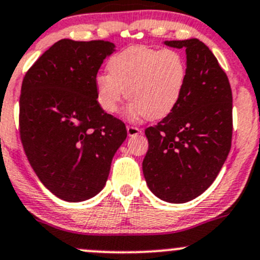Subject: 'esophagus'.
Listing matches in <instances>:
<instances>
[{
  "label": "esophagus",
  "instance_id": "obj_1",
  "mask_svg": "<svg viewBox=\"0 0 260 260\" xmlns=\"http://www.w3.org/2000/svg\"><path fill=\"white\" fill-rule=\"evenodd\" d=\"M141 132H142V131L138 127H135V125H127V133L129 137H135V136L141 135Z\"/></svg>",
  "mask_w": 260,
  "mask_h": 260
}]
</instances>
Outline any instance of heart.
Returning <instances> with one entry per match:
<instances>
[{"mask_svg": "<svg viewBox=\"0 0 260 260\" xmlns=\"http://www.w3.org/2000/svg\"><path fill=\"white\" fill-rule=\"evenodd\" d=\"M108 73L94 79L98 106L107 113H115L123 99H129L128 118L159 119L179 104L186 81L185 57L172 49L131 46L109 59Z\"/></svg>", "mask_w": 260, "mask_h": 260, "instance_id": "1", "label": "heart"}]
</instances>
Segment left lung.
Returning a JSON list of instances; mask_svg holds the SVG:
<instances>
[{
    "label": "left lung",
    "instance_id": "1",
    "mask_svg": "<svg viewBox=\"0 0 260 260\" xmlns=\"http://www.w3.org/2000/svg\"><path fill=\"white\" fill-rule=\"evenodd\" d=\"M165 45L186 50L187 81L174 111L145 131L148 151L142 170L157 198L182 204L214 182L229 154L233 95L226 74L203 41L174 40Z\"/></svg>",
    "mask_w": 260,
    "mask_h": 260
}]
</instances>
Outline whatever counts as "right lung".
Here are the masks:
<instances>
[{"label":"right lung","instance_id":"right-lung-1","mask_svg":"<svg viewBox=\"0 0 260 260\" xmlns=\"http://www.w3.org/2000/svg\"><path fill=\"white\" fill-rule=\"evenodd\" d=\"M113 51L109 41L62 39L36 60L21 86L26 156L50 192L69 203L101 192L127 138L124 123L106 113L95 98L94 79Z\"/></svg>","mask_w":260,"mask_h":260}]
</instances>
